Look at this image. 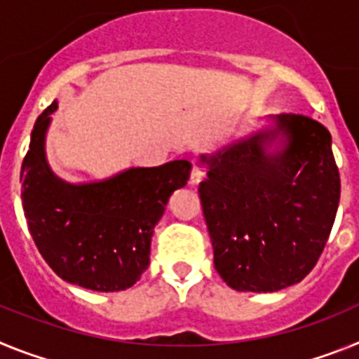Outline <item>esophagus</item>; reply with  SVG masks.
Masks as SVG:
<instances>
[{
    "instance_id": "obj_1",
    "label": "esophagus",
    "mask_w": 359,
    "mask_h": 359,
    "mask_svg": "<svg viewBox=\"0 0 359 359\" xmlns=\"http://www.w3.org/2000/svg\"><path fill=\"white\" fill-rule=\"evenodd\" d=\"M202 179H204V170H202V168H198V166H193L191 177H189L191 184H198Z\"/></svg>"
}]
</instances>
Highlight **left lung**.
Masks as SVG:
<instances>
[{"label":"left lung","mask_w":359,"mask_h":359,"mask_svg":"<svg viewBox=\"0 0 359 359\" xmlns=\"http://www.w3.org/2000/svg\"><path fill=\"white\" fill-rule=\"evenodd\" d=\"M276 128L202 155L198 186L215 269L236 291L273 292L316 266L339 204V171L330 133L302 114H280ZM278 133L286 148L266 154Z\"/></svg>","instance_id":"obj_1"}]
</instances>
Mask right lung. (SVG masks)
Here are the masks:
<instances>
[{
  "instance_id": "right-lung-1",
  "label": "right lung",
  "mask_w": 359,
  "mask_h": 359,
  "mask_svg": "<svg viewBox=\"0 0 359 359\" xmlns=\"http://www.w3.org/2000/svg\"><path fill=\"white\" fill-rule=\"evenodd\" d=\"M57 102L37 117L21 164V198L37 251L57 276L102 292L132 287L149 266L155 224L191 162L132 168L102 182L67 184L45 161V132Z\"/></svg>"
}]
</instances>
